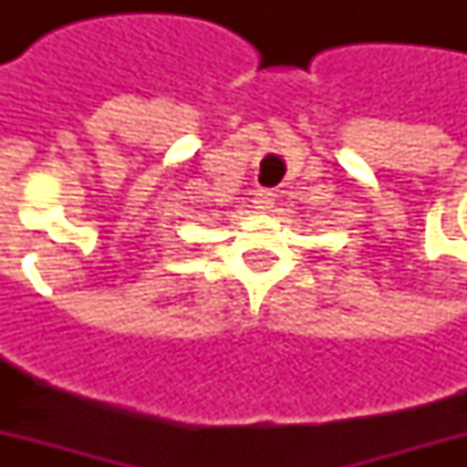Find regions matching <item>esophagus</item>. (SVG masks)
Masks as SVG:
<instances>
[{"mask_svg": "<svg viewBox=\"0 0 467 467\" xmlns=\"http://www.w3.org/2000/svg\"><path fill=\"white\" fill-rule=\"evenodd\" d=\"M273 204H275V197H273V192H270V190H260V192L254 194V207H257V210L267 213V210H270Z\"/></svg>", "mask_w": 467, "mask_h": 467, "instance_id": "obj_1", "label": "esophagus"}]
</instances>
